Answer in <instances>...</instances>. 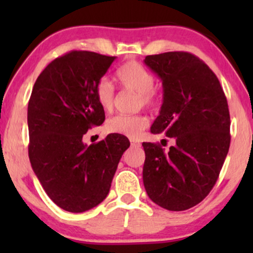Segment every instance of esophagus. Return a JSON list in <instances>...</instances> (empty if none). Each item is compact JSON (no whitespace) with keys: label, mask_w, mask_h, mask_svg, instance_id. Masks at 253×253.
Returning a JSON list of instances; mask_svg holds the SVG:
<instances>
[{"label":"esophagus","mask_w":253,"mask_h":253,"mask_svg":"<svg viewBox=\"0 0 253 253\" xmlns=\"http://www.w3.org/2000/svg\"><path fill=\"white\" fill-rule=\"evenodd\" d=\"M130 145H132L133 147H140V143L135 140H130Z\"/></svg>","instance_id":"esophagus-1"}]
</instances>
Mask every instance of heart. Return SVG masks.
Returning a JSON list of instances; mask_svg holds the SVG:
<instances>
[{"label":"heart","instance_id":"b5f03b06","mask_svg":"<svg viewBox=\"0 0 253 253\" xmlns=\"http://www.w3.org/2000/svg\"><path fill=\"white\" fill-rule=\"evenodd\" d=\"M117 78L125 89L138 92V106L155 107L157 103V92L155 90V75L138 62H128L118 69ZM114 86L107 77L97 81L95 85V97L101 108L110 110L114 104ZM149 120L144 115H117L107 121V129L110 133L123 134L135 139L146 128Z\"/></svg>","mask_w":253,"mask_h":253}]
</instances>
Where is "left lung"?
Listing matches in <instances>:
<instances>
[{
	"mask_svg": "<svg viewBox=\"0 0 253 253\" xmlns=\"http://www.w3.org/2000/svg\"><path fill=\"white\" fill-rule=\"evenodd\" d=\"M144 63L163 84V103L151 133L176 141L168 152L143 143L144 187L165 210H189L210 194L228 153L227 100L215 74L194 54L165 52L146 56Z\"/></svg>",
	"mask_w": 253,
	"mask_h": 253,
	"instance_id": "obj_1",
	"label": "left lung"
}]
</instances>
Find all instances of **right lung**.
Here are the masks:
<instances>
[{"label":"right lung","mask_w":253,"mask_h":253,"mask_svg":"<svg viewBox=\"0 0 253 253\" xmlns=\"http://www.w3.org/2000/svg\"><path fill=\"white\" fill-rule=\"evenodd\" d=\"M115 57L71 51L56 58L34 83L28 102V156L43 190L58 207L82 213L108 195L121 156L129 147L123 134L96 144L83 135L104 121L95 85Z\"/></svg>","instance_id":"obj_1"}]
</instances>
